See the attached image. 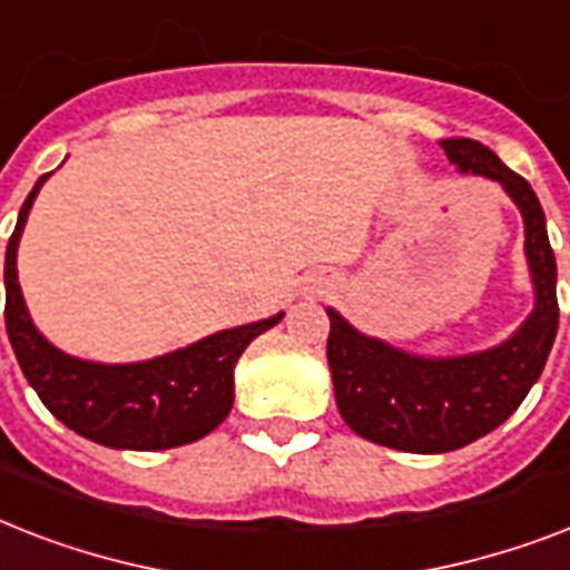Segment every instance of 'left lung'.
I'll use <instances>...</instances> for the list:
<instances>
[{
	"label": "left lung",
	"instance_id": "1",
	"mask_svg": "<svg viewBox=\"0 0 570 570\" xmlns=\"http://www.w3.org/2000/svg\"><path fill=\"white\" fill-rule=\"evenodd\" d=\"M441 147L461 174L500 183L521 209L535 304L503 343L446 357L390 346L387 340L357 331L340 311L325 307L340 416L366 441L416 455L461 450L505 423L539 381L559 328L557 257L532 186L473 138H443Z\"/></svg>",
	"mask_w": 570,
	"mask_h": 570
}]
</instances>
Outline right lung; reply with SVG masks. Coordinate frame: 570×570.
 Returning a JSON list of instances; mask_svg holds the SVG:
<instances>
[{"instance_id":"1","label":"right lung","mask_w":570,"mask_h":570,"mask_svg":"<svg viewBox=\"0 0 570 570\" xmlns=\"http://www.w3.org/2000/svg\"><path fill=\"white\" fill-rule=\"evenodd\" d=\"M43 174L29 191L4 250V328L22 375L49 414L88 441L111 450L156 452L200 441L233 407V370L250 340L275 328L268 320L215 331L209 337L136 364H100L67 355L31 322L20 281L17 248Z\"/></svg>"}]
</instances>
